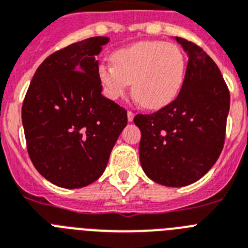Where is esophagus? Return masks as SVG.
<instances>
[{"instance_id":"obj_1","label":"esophagus","mask_w":248,"mask_h":248,"mask_svg":"<svg viewBox=\"0 0 248 248\" xmlns=\"http://www.w3.org/2000/svg\"><path fill=\"white\" fill-rule=\"evenodd\" d=\"M133 119H134V112L128 111V120H129V122H133Z\"/></svg>"}]
</instances>
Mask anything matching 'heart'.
<instances>
[{"label":"heart","mask_w":248,"mask_h":248,"mask_svg":"<svg viewBox=\"0 0 248 248\" xmlns=\"http://www.w3.org/2000/svg\"><path fill=\"white\" fill-rule=\"evenodd\" d=\"M112 65L97 69L105 96L112 101L125 94L129 83L143 108L157 110L177 98L183 86L187 60L174 43L142 41L115 51Z\"/></svg>","instance_id":"b5f03b06"}]
</instances>
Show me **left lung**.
<instances>
[{
	"instance_id": "left-lung-1",
	"label": "left lung",
	"mask_w": 248,
	"mask_h": 248,
	"mask_svg": "<svg viewBox=\"0 0 248 248\" xmlns=\"http://www.w3.org/2000/svg\"><path fill=\"white\" fill-rule=\"evenodd\" d=\"M188 55L179 94L154 114H138L140 160L150 179L183 187L202 178L220 156L231 96L214 60L196 43L175 37Z\"/></svg>"
}]
</instances>
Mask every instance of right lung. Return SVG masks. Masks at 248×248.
Segmentation results:
<instances>
[{"mask_svg":"<svg viewBox=\"0 0 248 248\" xmlns=\"http://www.w3.org/2000/svg\"><path fill=\"white\" fill-rule=\"evenodd\" d=\"M108 42L92 37L49 55L24 98L29 157L59 187L82 188L98 179L128 123L125 108L101 94L96 56Z\"/></svg>","mask_w":248,"mask_h":248,"instance_id":"obj_1","label":"right lung"}]
</instances>
